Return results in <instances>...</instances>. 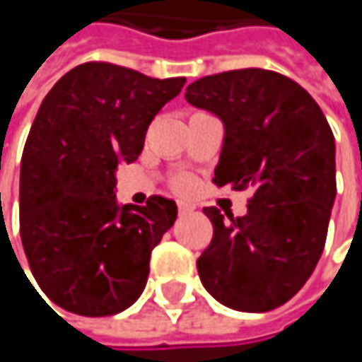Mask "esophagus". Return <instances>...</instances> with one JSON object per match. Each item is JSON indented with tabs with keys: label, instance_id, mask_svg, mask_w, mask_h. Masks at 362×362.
<instances>
[{
	"label": "esophagus",
	"instance_id": "esophagus-1",
	"mask_svg": "<svg viewBox=\"0 0 362 362\" xmlns=\"http://www.w3.org/2000/svg\"><path fill=\"white\" fill-rule=\"evenodd\" d=\"M192 211H194L192 205H188V203H178V214H180V216H188V214H192Z\"/></svg>",
	"mask_w": 362,
	"mask_h": 362
}]
</instances>
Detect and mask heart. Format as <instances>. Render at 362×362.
<instances>
[{"label":"heart","instance_id":"b5f03b06","mask_svg":"<svg viewBox=\"0 0 362 362\" xmlns=\"http://www.w3.org/2000/svg\"><path fill=\"white\" fill-rule=\"evenodd\" d=\"M174 186H176L178 190H188V188H190V180H188V178H178V180L174 182Z\"/></svg>","mask_w":362,"mask_h":362}]
</instances>
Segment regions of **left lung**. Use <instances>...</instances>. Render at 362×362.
<instances>
[{
    "mask_svg": "<svg viewBox=\"0 0 362 362\" xmlns=\"http://www.w3.org/2000/svg\"><path fill=\"white\" fill-rule=\"evenodd\" d=\"M184 96L224 123L214 184L253 190L243 218L203 209L214 237L197 259L201 283L233 310H274L304 287L325 247L333 132L302 86L266 69L201 77Z\"/></svg>",
    "mask_w": 362,
    "mask_h": 362,
    "instance_id": "left-lung-1",
    "label": "left lung"
}]
</instances>
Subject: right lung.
<instances>
[{"label": "right lung", "instance_id": "1", "mask_svg": "<svg viewBox=\"0 0 362 362\" xmlns=\"http://www.w3.org/2000/svg\"><path fill=\"white\" fill-rule=\"evenodd\" d=\"M184 83L86 62L43 98L21 161V239L56 306L110 317L144 291L151 252L178 207L157 194L144 207H119L115 172L138 159L151 121Z\"/></svg>", "mask_w": 362, "mask_h": 362}]
</instances>
